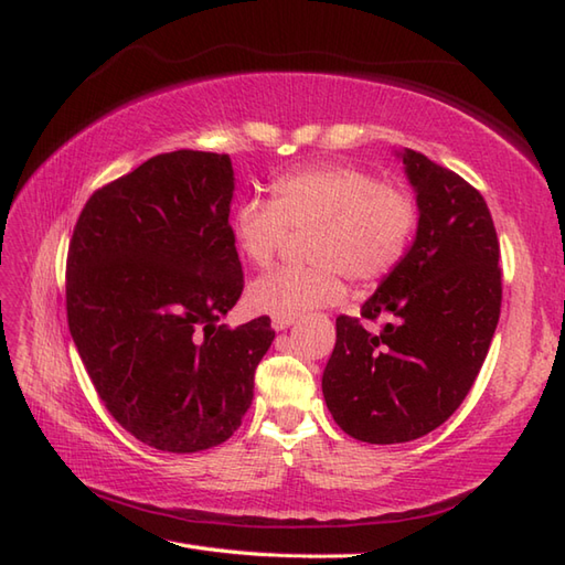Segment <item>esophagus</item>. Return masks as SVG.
<instances>
[{"mask_svg":"<svg viewBox=\"0 0 565 565\" xmlns=\"http://www.w3.org/2000/svg\"><path fill=\"white\" fill-rule=\"evenodd\" d=\"M291 326H294V318H274V320H271V328H274L276 332H281V330L291 328Z\"/></svg>","mask_w":565,"mask_h":565,"instance_id":"esophagus-1","label":"esophagus"}]
</instances>
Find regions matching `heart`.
<instances>
[{
  "instance_id": "1",
  "label": "heart",
  "mask_w": 565,
  "mask_h": 565,
  "mask_svg": "<svg viewBox=\"0 0 565 565\" xmlns=\"http://www.w3.org/2000/svg\"><path fill=\"white\" fill-rule=\"evenodd\" d=\"M308 237L310 267H284L249 286V306L296 318L347 296L344 274L376 284L401 267L417 231V206L398 184L352 164L303 167L276 179L271 203L247 199L233 211L235 245L249 264L267 267L289 239Z\"/></svg>"
}]
</instances>
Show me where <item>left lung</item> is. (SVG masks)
Segmentation results:
<instances>
[{
  "instance_id": "8db88e82",
  "label": "left lung",
  "mask_w": 565,
  "mask_h": 565,
  "mask_svg": "<svg viewBox=\"0 0 565 565\" xmlns=\"http://www.w3.org/2000/svg\"><path fill=\"white\" fill-rule=\"evenodd\" d=\"M417 201L403 264L366 298L362 316H393L381 332L338 318L322 395L347 435L413 441L447 423L471 391L500 318V245L483 196L415 150H395Z\"/></svg>"
}]
</instances>
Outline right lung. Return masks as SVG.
Returning <instances> with one entry per match:
<instances>
[{
  "instance_id": "add662e5",
  "label": "right lung",
  "mask_w": 565,
  "mask_h": 565,
  "mask_svg": "<svg viewBox=\"0 0 565 565\" xmlns=\"http://www.w3.org/2000/svg\"><path fill=\"white\" fill-rule=\"evenodd\" d=\"M227 154L174 150L94 191L67 252V322L116 423L152 449L218 447L243 423L271 320L218 326L243 294Z\"/></svg>"
}]
</instances>
